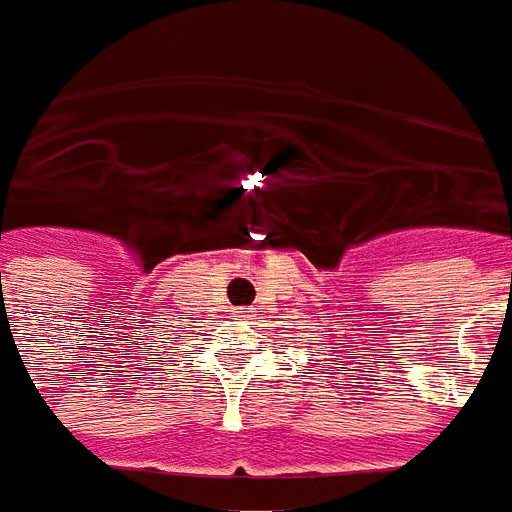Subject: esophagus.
<instances>
[{"instance_id": "esophagus-1", "label": "esophagus", "mask_w": 512, "mask_h": 512, "mask_svg": "<svg viewBox=\"0 0 512 512\" xmlns=\"http://www.w3.org/2000/svg\"><path fill=\"white\" fill-rule=\"evenodd\" d=\"M244 317H247V314H244Z\"/></svg>"}]
</instances>
